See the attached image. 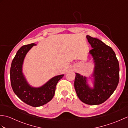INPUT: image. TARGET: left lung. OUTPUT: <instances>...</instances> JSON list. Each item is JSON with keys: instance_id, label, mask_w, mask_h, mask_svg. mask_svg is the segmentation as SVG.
Instances as JSON below:
<instances>
[{"instance_id": "1", "label": "left lung", "mask_w": 128, "mask_h": 128, "mask_svg": "<svg viewBox=\"0 0 128 128\" xmlns=\"http://www.w3.org/2000/svg\"><path fill=\"white\" fill-rule=\"evenodd\" d=\"M86 38L92 48L89 53L93 58L94 65L93 74L88 78L75 73L74 88L77 96L84 103L100 104L110 97L118 85L119 62L110 46L96 38L88 35ZM88 78L92 80L93 88L88 84Z\"/></svg>"}]
</instances>
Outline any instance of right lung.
Here are the masks:
<instances>
[{
    "instance_id": "add662e5",
    "label": "right lung",
    "mask_w": 128,
    "mask_h": 128,
    "mask_svg": "<svg viewBox=\"0 0 128 128\" xmlns=\"http://www.w3.org/2000/svg\"><path fill=\"white\" fill-rule=\"evenodd\" d=\"M36 44L31 43L19 49L12 61L10 74L11 85L16 96L26 104L37 107L46 104L53 98L56 84L64 75L56 76L38 88L30 85L22 72V66L27 53Z\"/></svg>"
}]
</instances>
